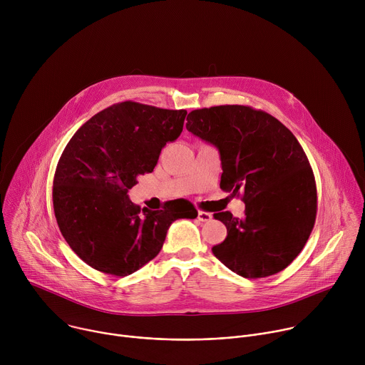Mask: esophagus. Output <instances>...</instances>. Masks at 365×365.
<instances>
[{
  "label": "esophagus",
  "instance_id": "1",
  "mask_svg": "<svg viewBox=\"0 0 365 365\" xmlns=\"http://www.w3.org/2000/svg\"><path fill=\"white\" fill-rule=\"evenodd\" d=\"M197 220H199L200 222H207V221L212 220V214L205 212V211H199V212H197Z\"/></svg>",
  "mask_w": 365,
  "mask_h": 365
}]
</instances>
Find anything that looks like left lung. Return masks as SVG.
Here are the masks:
<instances>
[{
    "label": "left lung",
    "mask_w": 365,
    "mask_h": 365,
    "mask_svg": "<svg viewBox=\"0 0 365 365\" xmlns=\"http://www.w3.org/2000/svg\"><path fill=\"white\" fill-rule=\"evenodd\" d=\"M186 128L220 151L221 189L242 195L244 218L214 214L227 238L212 247L231 272L259 279L286 269L317 218V183L306 154L277 118L244 106L189 113Z\"/></svg>",
    "instance_id": "1"
}]
</instances>
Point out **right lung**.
<instances>
[{"instance_id":"add662e5","label":"right lung","mask_w":365,"mask_h":365,"mask_svg":"<svg viewBox=\"0 0 365 365\" xmlns=\"http://www.w3.org/2000/svg\"><path fill=\"white\" fill-rule=\"evenodd\" d=\"M186 110L125 101L86 121L65 147L53 179V210L69 247L92 269L128 276L158 255L172 222L193 220L187 200L162 211L134 205L128 189L151 173L162 148L175 141Z\"/></svg>"}]
</instances>
